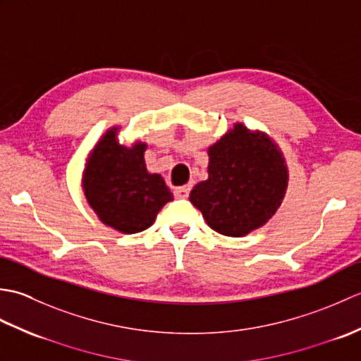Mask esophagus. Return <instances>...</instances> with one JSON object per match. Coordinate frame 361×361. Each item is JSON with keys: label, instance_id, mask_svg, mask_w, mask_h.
Instances as JSON below:
<instances>
[{"label": "esophagus", "instance_id": "1", "mask_svg": "<svg viewBox=\"0 0 361 361\" xmlns=\"http://www.w3.org/2000/svg\"><path fill=\"white\" fill-rule=\"evenodd\" d=\"M189 192H190V186H181V188H176L173 190V195L176 198H188Z\"/></svg>", "mask_w": 361, "mask_h": 361}]
</instances>
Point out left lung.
<instances>
[{"label": "left lung", "instance_id": "left-lung-1", "mask_svg": "<svg viewBox=\"0 0 361 361\" xmlns=\"http://www.w3.org/2000/svg\"><path fill=\"white\" fill-rule=\"evenodd\" d=\"M208 153L209 178L189 195L206 224L231 237L265 225L279 208L288 178L276 144L264 133L237 124Z\"/></svg>", "mask_w": 361, "mask_h": 361}]
</instances>
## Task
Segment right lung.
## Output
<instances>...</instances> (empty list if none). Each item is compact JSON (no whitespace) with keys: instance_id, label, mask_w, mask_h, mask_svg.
<instances>
[{"instance_id":"right-lung-1","label":"right lung","mask_w":361,"mask_h":361,"mask_svg":"<svg viewBox=\"0 0 361 361\" xmlns=\"http://www.w3.org/2000/svg\"><path fill=\"white\" fill-rule=\"evenodd\" d=\"M145 144L127 149L109 130L88 159L83 175L85 197L105 225L124 234L147 229L173 195L163 176L149 173L144 163Z\"/></svg>"}]
</instances>
